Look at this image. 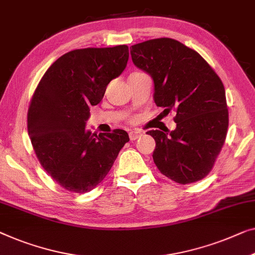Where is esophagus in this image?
I'll return each instance as SVG.
<instances>
[{
    "label": "esophagus",
    "instance_id": "1",
    "mask_svg": "<svg viewBox=\"0 0 255 255\" xmlns=\"http://www.w3.org/2000/svg\"><path fill=\"white\" fill-rule=\"evenodd\" d=\"M142 133L138 130H134V131H130V133H128V136H130V139L133 141V140H136L139 138L140 135H141Z\"/></svg>",
    "mask_w": 255,
    "mask_h": 255
}]
</instances>
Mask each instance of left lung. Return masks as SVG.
Instances as JSON below:
<instances>
[{
	"label": "left lung",
	"instance_id": "8db88e82",
	"mask_svg": "<svg viewBox=\"0 0 255 255\" xmlns=\"http://www.w3.org/2000/svg\"><path fill=\"white\" fill-rule=\"evenodd\" d=\"M135 66L154 82V101L175 112L173 131L150 130L153 160L165 177L179 184L205 178L224 145L229 113L222 80L200 54L170 38L132 46Z\"/></svg>",
	"mask_w": 255,
	"mask_h": 255
}]
</instances>
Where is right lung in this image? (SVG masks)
<instances>
[{"label": "right lung", "mask_w": 255, "mask_h": 255, "mask_svg": "<svg viewBox=\"0 0 255 255\" xmlns=\"http://www.w3.org/2000/svg\"><path fill=\"white\" fill-rule=\"evenodd\" d=\"M128 61L127 45L69 51L35 88L27 112L29 139L40 164L65 190L83 194L97 187L130 140L121 128L100 134L85 128L90 107L100 103Z\"/></svg>", "instance_id": "obj_1"}]
</instances>
